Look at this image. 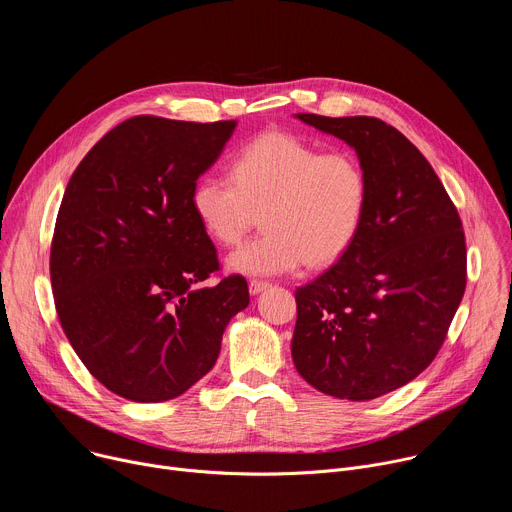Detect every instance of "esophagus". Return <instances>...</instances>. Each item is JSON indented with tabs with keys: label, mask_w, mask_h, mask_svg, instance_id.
Masks as SVG:
<instances>
[{
	"label": "esophagus",
	"mask_w": 512,
	"mask_h": 512,
	"mask_svg": "<svg viewBox=\"0 0 512 512\" xmlns=\"http://www.w3.org/2000/svg\"><path fill=\"white\" fill-rule=\"evenodd\" d=\"M267 287H269V283H267V281H259V279L249 281V291H251V296H259L261 291H265Z\"/></svg>",
	"instance_id": "1"
}]
</instances>
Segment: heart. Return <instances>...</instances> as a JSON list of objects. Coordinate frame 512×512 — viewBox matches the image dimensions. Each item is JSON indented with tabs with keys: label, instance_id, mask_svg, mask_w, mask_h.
Listing matches in <instances>:
<instances>
[{
	"label": "heart",
	"instance_id": "1",
	"mask_svg": "<svg viewBox=\"0 0 512 512\" xmlns=\"http://www.w3.org/2000/svg\"><path fill=\"white\" fill-rule=\"evenodd\" d=\"M190 206L204 233L235 247L259 223L263 233L231 253L243 275H281L304 263H336L356 241L369 208V178L348 152L322 154L285 131L251 139L231 162V180L202 176Z\"/></svg>",
	"mask_w": 512,
	"mask_h": 512
}]
</instances>
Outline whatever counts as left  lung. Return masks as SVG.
Masks as SVG:
<instances>
[{"mask_svg": "<svg viewBox=\"0 0 512 512\" xmlns=\"http://www.w3.org/2000/svg\"><path fill=\"white\" fill-rule=\"evenodd\" d=\"M296 119L342 139L369 178L352 247L298 287L291 358L318 391L369 401L421 375L444 344L466 289L462 221L415 145L375 117Z\"/></svg>", "mask_w": 512, "mask_h": 512, "instance_id": "8db88e82", "label": "left lung"}]
</instances>
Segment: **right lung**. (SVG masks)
Segmentation results:
<instances>
[{"mask_svg":"<svg viewBox=\"0 0 512 512\" xmlns=\"http://www.w3.org/2000/svg\"><path fill=\"white\" fill-rule=\"evenodd\" d=\"M235 125L133 117L68 180L50 251L58 320L89 373L123 399L186 393L249 306L241 275L200 285L218 261L190 206Z\"/></svg>","mask_w":512,"mask_h":512,"instance_id":"right-lung-1","label":"right lung"}]
</instances>
